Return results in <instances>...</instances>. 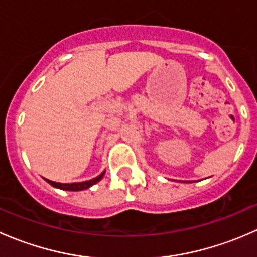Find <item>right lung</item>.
Here are the masks:
<instances>
[{
    "label": "right lung",
    "instance_id": "right-lung-1",
    "mask_svg": "<svg viewBox=\"0 0 257 257\" xmlns=\"http://www.w3.org/2000/svg\"><path fill=\"white\" fill-rule=\"evenodd\" d=\"M105 172H103L102 174L98 175L97 178L92 179V180H87V181H82V183H71V184H63V183H56V181L48 180V179H45L48 184H51L53 188L61 189V190H69V191H79V190H85V189L90 188L92 185L97 184L100 179L103 178Z\"/></svg>",
    "mask_w": 257,
    "mask_h": 257
}]
</instances>
